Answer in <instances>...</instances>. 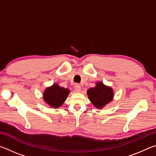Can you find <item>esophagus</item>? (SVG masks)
Wrapping results in <instances>:
<instances>
[{
  "mask_svg": "<svg viewBox=\"0 0 156 156\" xmlns=\"http://www.w3.org/2000/svg\"><path fill=\"white\" fill-rule=\"evenodd\" d=\"M74 89H75L76 91L80 92V89H81V87H80V85L79 84H75Z\"/></svg>",
  "mask_w": 156,
  "mask_h": 156,
  "instance_id": "obj_1",
  "label": "esophagus"
}]
</instances>
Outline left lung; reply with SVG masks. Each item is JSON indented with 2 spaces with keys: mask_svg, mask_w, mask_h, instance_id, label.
I'll list each match as a JSON object with an SVG mask.
<instances>
[{
  "mask_svg": "<svg viewBox=\"0 0 156 156\" xmlns=\"http://www.w3.org/2000/svg\"><path fill=\"white\" fill-rule=\"evenodd\" d=\"M87 95L94 106L100 109L112 101L113 92L111 87L104 85L102 83H98L95 87L89 89Z\"/></svg>",
  "mask_w": 156,
  "mask_h": 156,
  "instance_id": "left-lung-1",
  "label": "left lung"
}]
</instances>
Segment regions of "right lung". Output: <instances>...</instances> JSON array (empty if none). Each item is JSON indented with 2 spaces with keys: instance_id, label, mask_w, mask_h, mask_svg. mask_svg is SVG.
<instances>
[{
  "instance_id": "1",
  "label": "right lung",
  "mask_w": 156,
  "mask_h": 156,
  "mask_svg": "<svg viewBox=\"0 0 156 156\" xmlns=\"http://www.w3.org/2000/svg\"><path fill=\"white\" fill-rule=\"evenodd\" d=\"M69 90L58 85L57 84H53L51 87L47 88L43 94L44 101L50 106L57 108L61 106L67 98Z\"/></svg>"
}]
</instances>
